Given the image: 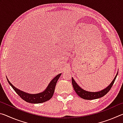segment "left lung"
<instances>
[{
  "label": "left lung",
  "instance_id": "1",
  "mask_svg": "<svg viewBox=\"0 0 123 123\" xmlns=\"http://www.w3.org/2000/svg\"><path fill=\"white\" fill-rule=\"evenodd\" d=\"M117 74H117H116L115 78L113 79V80L112 81V82L110 84L109 86L103 89V90L99 92H88L84 90V89L79 87V85L76 84L75 81L73 78H72V79L73 87L75 91V92L77 93V94L82 99L86 100H93L95 99H98L104 96V95L106 94L110 91V90L111 88V87L113 86L114 81H115V80L117 76Z\"/></svg>",
  "mask_w": 123,
  "mask_h": 123
}]
</instances>
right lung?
I'll use <instances>...</instances> for the list:
<instances>
[{"instance_id":"right-lung-1","label":"right lung","mask_w":123,"mask_h":123,"mask_svg":"<svg viewBox=\"0 0 123 123\" xmlns=\"http://www.w3.org/2000/svg\"><path fill=\"white\" fill-rule=\"evenodd\" d=\"M61 75V74H60L56 76L51 81V82H50V84L48 86L47 88L45 89L44 91H43L42 93H38V94H28V93H26L25 92H22V91H20L19 89H18L16 88L15 87H14L12 85V84H11V82L9 81L7 78V80L9 84L11 85V86L14 89V91L16 92L17 94L19 95L22 99H23L24 100L29 103L39 104L44 103V102L49 100L51 98L54 94V91H55L56 84L57 80H59Z\"/></svg>"}]
</instances>
